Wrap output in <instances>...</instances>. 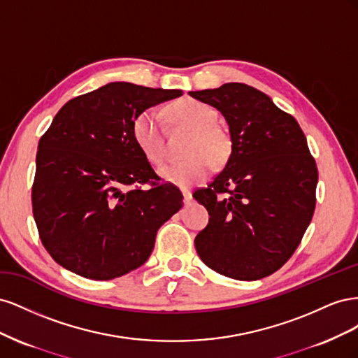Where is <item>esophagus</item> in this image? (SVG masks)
Here are the masks:
<instances>
[{"instance_id": "esophagus-1", "label": "esophagus", "mask_w": 358, "mask_h": 358, "mask_svg": "<svg viewBox=\"0 0 358 358\" xmlns=\"http://www.w3.org/2000/svg\"><path fill=\"white\" fill-rule=\"evenodd\" d=\"M182 194H183V203H185V204H189V203H191V200H192V194H191L189 191H183Z\"/></svg>"}]
</instances>
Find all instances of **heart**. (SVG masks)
Instances as JSON below:
<instances>
[{"mask_svg":"<svg viewBox=\"0 0 358 358\" xmlns=\"http://www.w3.org/2000/svg\"><path fill=\"white\" fill-rule=\"evenodd\" d=\"M167 113L175 122L192 128L194 136L187 149L189 157L159 169V176L176 187L189 188L209 176L212 162L220 166L227 161L231 152V138L227 129L215 124L218 115L213 107L199 100L173 101ZM131 133L134 143L150 164L159 166L166 159L162 117L157 109L149 107L137 113Z\"/></svg>","mask_w":358,"mask_h":358,"instance_id":"obj_1","label":"heart"}]
</instances>
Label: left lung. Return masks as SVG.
I'll list each match as a JSON object with an SVG mask.
<instances>
[{
	"label": "left lung",
	"instance_id": "left-lung-1",
	"mask_svg": "<svg viewBox=\"0 0 358 358\" xmlns=\"http://www.w3.org/2000/svg\"><path fill=\"white\" fill-rule=\"evenodd\" d=\"M229 124L231 154L208 187L192 194L209 212L196 241L201 262L239 280H257L294 254L315 210L318 170L306 137L268 95L245 83L191 91Z\"/></svg>",
	"mask_w": 358,
	"mask_h": 358
}]
</instances>
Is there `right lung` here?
<instances>
[{"label":"right lung","instance_id":"add662e5","mask_svg":"<svg viewBox=\"0 0 358 358\" xmlns=\"http://www.w3.org/2000/svg\"><path fill=\"white\" fill-rule=\"evenodd\" d=\"M180 90L112 82L61 107L38 142L32 213L40 239L70 272L109 280L142 266L182 194L159 183L134 143L137 113ZM149 182L150 189H138Z\"/></svg>","mask_w":358,"mask_h":358}]
</instances>
